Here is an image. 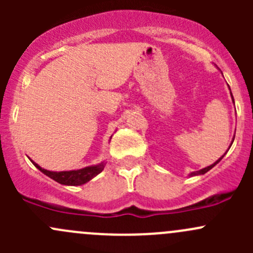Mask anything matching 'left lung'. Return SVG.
<instances>
[{"mask_svg": "<svg viewBox=\"0 0 253 253\" xmlns=\"http://www.w3.org/2000/svg\"><path fill=\"white\" fill-rule=\"evenodd\" d=\"M229 90H230V86H229ZM230 95H231V100H233V103L235 104V101H234V96H233V94H231V90H230ZM234 138H235V134H234ZM234 138H233V141H231L230 145H229V149H230L231 144H233V142H234ZM229 149H228V150H229ZM228 150H226V152H228ZM224 155H225V154H224ZM224 155H223V157H220V158H219V159L216 160L215 163H213V164H211V165H209V167H206V168H203V169L198 170V171H192V172H191V174H188V176H190V177H192V176H200V175H205L206 172H208L209 170H211V169H213V168L215 167V165L218 164V163L220 162L221 159H223V158H224Z\"/></svg>", "mask_w": 253, "mask_h": 253, "instance_id": "8db88e82", "label": "left lung"}]
</instances>
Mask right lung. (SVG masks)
Masks as SVG:
<instances>
[{
  "label": "right lung",
  "instance_id": "right-lung-1",
  "mask_svg": "<svg viewBox=\"0 0 253 253\" xmlns=\"http://www.w3.org/2000/svg\"><path fill=\"white\" fill-rule=\"evenodd\" d=\"M112 137V136H111ZM110 137V139H111ZM30 159V158H29ZM30 162L46 176H48L50 178L55 180L56 182L61 183V185L65 186H81L84 185V183L89 182L91 178L95 177L96 175L100 174L101 171L105 168V163L101 162L99 164L95 165H90V167H85L82 168V169H77V170H68V171H50V170L42 169L39 164H37L35 162H33L30 159Z\"/></svg>",
  "mask_w": 253,
  "mask_h": 253
}]
</instances>
